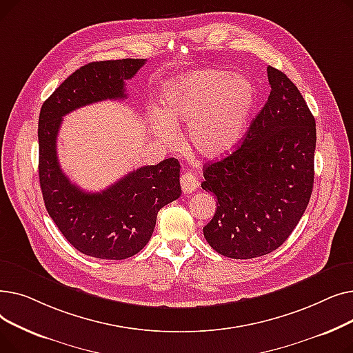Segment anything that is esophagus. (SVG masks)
Returning <instances> with one entry per match:
<instances>
[{
  "label": "esophagus",
  "instance_id": "esophagus-1",
  "mask_svg": "<svg viewBox=\"0 0 353 353\" xmlns=\"http://www.w3.org/2000/svg\"><path fill=\"white\" fill-rule=\"evenodd\" d=\"M180 184H181L183 193H193L199 188V181H197L196 176L190 172H186V173L181 174Z\"/></svg>",
  "mask_w": 353,
  "mask_h": 353
}]
</instances>
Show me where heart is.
Masks as SVG:
<instances>
[{
    "mask_svg": "<svg viewBox=\"0 0 353 353\" xmlns=\"http://www.w3.org/2000/svg\"><path fill=\"white\" fill-rule=\"evenodd\" d=\"M256 87L243 74L205 68L181 74L161 87V113L150 117L153 133L167 145L180 143L177 125L205 159L229 154L243 139L256 105Z\"/></svg>",
    "mask_w": 353,
    "mask_h": 353,
    "instance_id": "1",
    "label": "heart"
}]
</instances>
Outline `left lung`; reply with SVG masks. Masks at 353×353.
<instances>
[{
  "label": "left lung",
  "instance_id": "8db88e82",
  "mask_svg": "<svg viewBox=\"0 0 353 353\" xmlns=\"http://www.w3.org/2000/svg\"><path fill=\"white\" fill-rule=\"evenodd\" d=\"M268 79L270 94L242 145L203 169L201 189L217 199L203 234L232 259L259 257L283 245L313 189L314 117L286 74L269 65Z\"/></svg>",
  "mask_w": 353,
  "mask_h": 353
}]
</instances>
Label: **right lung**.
Wrapping results in <instances>:
<instances>
[{
  "instance_id": "right-lung-1",
  "label": "right lung",
  "mask_w": 353,
  "mask_h": 353,
  "mask_svg": "<svg viewBox=\"0 0 353 353\" xmlns=\"http://www.w3.org/2000/svg\"><path fill=\"white\" fill-rule=\"evenodd\" d=\"M144 63L143 59L88 63L55 88L40 111L39 176L46 209L68 242L91 257L121 261L139 253L153 234L159 210L181 194L180 163L174 157L143 165L96 193L71 183L59 163L63 117L92 103L125 99V81Z\"/></svg>"
}]
</instances>
